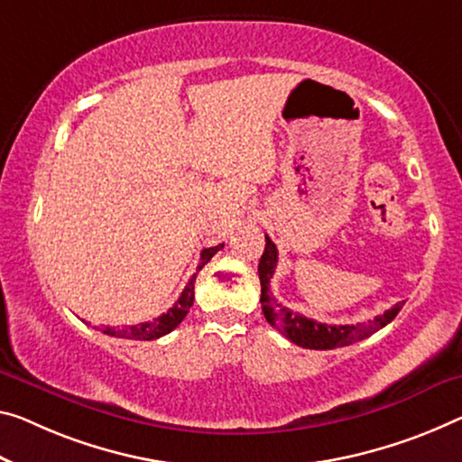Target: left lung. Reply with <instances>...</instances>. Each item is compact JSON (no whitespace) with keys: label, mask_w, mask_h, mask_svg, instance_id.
I'll list each match as a JSON object with an SVG mask.
<instances>
[{"label":"left lung","mask_w":462,"mask_h":462,"mask_svg":"<svg viewBox=\"0 0 462 462\" xmlns=\"http://www.w3.org/2000/svg\"><path fill=\"white\" fill-rule=\"evenodd\" d=\"M276 262H279V252H276V245L266 236V247L264 254H262L260 264H258V274H260V285H262V311H264V318L268 324L274 326L276 330H281L289 340H293L295 345L305 346V349H335V346H346L357 343V340H364L380 328H384L399 314L404 301H399L394 308L386 310L382 316H375L374 320H367L364 324H324L316 322L311 318H305L301 314H295L289 308H282V305L274 300L271 293V279L274 274Z\"/></svg>","instance_id":"left-lung-1"}]
</instances>
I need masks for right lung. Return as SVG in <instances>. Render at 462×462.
I'll list each match as a JSON object with an SVG mask.
<instances>
[{
  "mask_svg": "<svg viewBox=\"0 0 462 462\" xmlns=\"http://www.w3.org/2000/svg\"><path fill=\"white\" fill-rule=\"evenodd\" d=\"M218 250H223V244L202 250L200 264H198V273L202 271V266L207 264V262H210L212 255H215ZM196 274L191 276L189 282L186 285V289L181 291L180 300H177L173 308H169L165 314H161L159 318H154V320L140 322V324H134V326H107V328H103V332H105V335H109V337L134 338V340H154V338H161V337L169 335V332H171L173 328H177V326L181 324L183 318L188 316L191 303H194Z\"/></svg>",
  "mask_w": 462,
  "mask_h": 462,
  "instance_id": "right-lung-1",
  "label": "right lung"
}]
</instances>
